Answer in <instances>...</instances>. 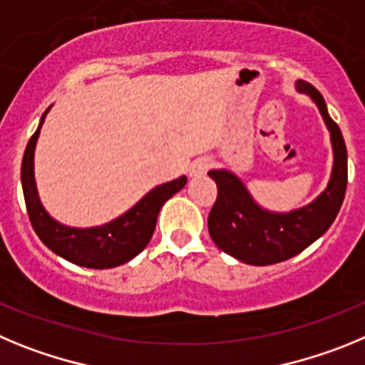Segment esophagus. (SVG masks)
Returning <instances> with one entry per match:
<instances>
[{"mask_svg": "<svg viewBox=\"0 0 365 365\" xmlns=\"http://www.w3.org/2000/svg\"><path fill=\"white\" fill-rule=\"evenodd\" d=\"M211 165H212L211 158H200V160H196V162L192 163V165H190L189 175L192 176V178H198V176L205 175L207 170L211 169Z\"/></svg>", "mask_w": 365, "mask_h": 365, "instance_id": "obj_1", "label": "esophagus"}]
</instances>
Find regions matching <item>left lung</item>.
Returning <instances> with one entry per match:
<instances>
[{
  "instance_id": "obj_1",
  "label": "left lung",
  "mask_w": 365,
  "mask_h": 365,
  "mask_svg": "<svg viewBox=\"0 0 365 365\" xmlns=\"http://www.w3.org/2000/svg\"><path fill=\"white\" fill-rule=\"evenodd\" d=\"M309 94L326 121L333 143V173L327 189L309 205L291 212H271L256 205L245 185L225 169L209 170L218 196L209 212V235L223 252L249 265L289 260L317 242L336 218L347 187V149L340 127L331 120L324 96L307 81H297Z\"/></svg>"
}]
</instances>
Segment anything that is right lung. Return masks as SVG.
Wrapping results in <instances>:
<instances>
[{
	"instance_id": "right-lung-1",
	"label": "right lung",
	"mask_w": 365,
	"mask_h": 365,
	"mask_svg": "<svg viewBox=\"0 0 365 365\" xmlns=\"http://www.w3.org/2000/svg\"><path fill=\"white\" fill-rule=\"evenodd\" d=\"M51 109V107H48ZM48 109L41 116L39 127L29 140L21 162V185L27 212L32 227L39 240L51 251L60 255L72 264L88 269H110L125 264L140 255L153 238L156 220L163 203L185 187L187 178L182 176L169 183L154 187L133 209L120 218L105 223L101 227L76 229L61 225L48 216L41 202L34 182V149L39 129L43 125Z\"/></svg>"
}]
</instances>
